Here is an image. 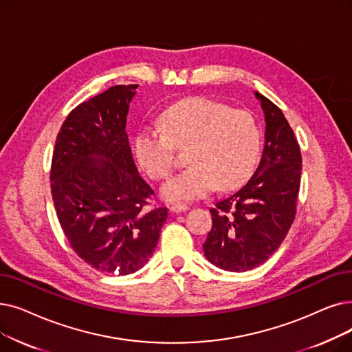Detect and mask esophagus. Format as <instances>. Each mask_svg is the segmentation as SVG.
Instances as JSON below:
<instances>
[{"mask_svg": "<svg viewBox=\"0 0 352 352\" xmlns=\"http://www.w3.org/2000/svg\"><path fill=\"white\" fill-rule=\"evenodd\" d=\"M186 210H188L187 204H173L171 206L173 212H181V211H186Z\"/></svg>", "mask_w": 352, "mask_h": 352, "instance_id": "esophagus-1", "label": "esophagus"}]
</instances>
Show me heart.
I'll list each match as a JSON object with an SVG mask.
<instances>
[{
    "label": "heart",
    "mask_w": 352,
    "mask_h": 352,
    "mask_svg": "<svg viewBox=\"0 0 352 352\" xmlns=\"http://www.w3.org/2000/svg\"><path fill=\"white\" fill-rule=\"evenodd\" d=\"M160 128L142 126L135 133L133 151L154 179L171 174L175 148L188 146L191 164L162 187L170 201H191L246 181L262 152V132L254 116L224 103L192 98L179 100L160 115Z\"/></svg>",
    "instance_id": "heart-1"
}]
</instances>
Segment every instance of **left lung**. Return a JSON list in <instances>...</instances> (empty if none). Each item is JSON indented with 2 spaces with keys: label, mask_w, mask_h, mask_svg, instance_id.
<instances>
[{
  "label": "left lung",
  "mask_w": 352,
  "mask_h": 352,
  "mask_svg": "<svg viewBox=\"0 0 352 352\" xmlns=\"http://www.w3.org/2000/svg\"><path fill=\"white\" fill-rule=\"evenodd\" d=\"M265 113V148L254 174L236 192L210 208L212 227L203 244L207 261L246 272L279 249L296 214L302 155L282 111L254 91Z\"/></svg>",
  "instance_id": "1"
}]
</instances>
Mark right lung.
Segmentation results:
<instances>
[{
	"mask_svg": "<svg viewBox=\"0 0 352 352\" xmlns=\"http://www.w3.org/2000/svg\"><path fill=\"white\" fill-rule=\"evenodd\" d=\"M138 85L112 86L69 113L52 160V195L72 249L98 272L129 274L154 253L168 210L136 170L126 133Z\"/></svg>",
	"mask_w": 352,
	"mask_h": 352,
	"instance_id": "obj_1",
	"label": "right lung"
}]
</instances>
